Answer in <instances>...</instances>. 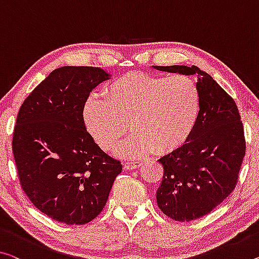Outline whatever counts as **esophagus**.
Masks as SVG:
<instances>
[{"label": "esophagus", "mask_w": 259, "mask_h": 259, "mask_svg": "<svg viewBox=\"0 0 259 259\" xmlns=\"http://www.w3.org/2000/svg\"><path fill=\"white\" fill-rule=\"evenodd\" d=\"M141 165L140 161H127L124 163V169L125 170H132V169H137Z\"/></svg>", "instance_id": "34e87169"}]
</instances>
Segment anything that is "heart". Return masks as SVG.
Instances as JSON below:
<instances>
[{"instance_id":"heart-1","label":"heart","mask_w":259,"mask_h":259,"mask_svg":"<svg viewBox=\"0 0 259 259\" xmlns=\"http://www.w3.org/2000/svg\"><path fill=\"white\" fill-rule=\"evenodd\" d=\"M103 94L105 99H87L83 121L104 150L124 137L128 122L135 133L114 149L120 156L174 152L184 145L196 125L200 97L196 83L184 75L127 73L107 84Z\"/></svg>"}]
</instances>
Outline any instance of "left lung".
Wrapping results in <instances>:
<instances>
[{
	"instance_id": "8db88e82",
	"label": "left lung",
	"mask_w": 259,
	"mask_h": 259,
	"mask_svg": "<svg viewBox=\"0 0 259 259\" xmlns=\"http://www.w3.org/2000/svg\"><path fill=\"white\" fill-rule=\"evenodd\" d=\"M154 69L196 75L200 97L192 133L180 148L161 157L157 205L166 217L191 221L205 217L235 189L245 155L243 124L236 103L197 66H153Z\"/></svg>"
}]
</instances>
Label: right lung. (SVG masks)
Masks as SVG:
<instances>
[{
	"label": "right lung",
	"mask_w": 259,
	"mask_h": 259,
	"mask_svg": "<svg viewBox=\"0 0 259 259\" xmlns=\"http://www.w3.org/2000/svg\"><path fill=\"white\" fill-rule=\"evenodd\" d=\"M110 77L98 67H61L19 109L13 138L19 182L35 207L55 221L94 220L121 172V163L87 132L82 113L93 89Z\"/></svg>",
	"instance_id": "1"
}]
</instances>
